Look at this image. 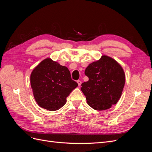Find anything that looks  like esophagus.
Listing matches in <instances>:
<instances>
[{
    "mask_svg": "<svg viewBox=\"0 0 152 152\" xmlns=\"http://www.w3.org/2000/svg\"><path fill=\"white\" fill-rule=\"evenodd\" d=\"M77 83H78V85H79V86H80V85L82 84V82L80 80H77Z\"/></svg>",
    "mask_w": 152,
    "mask_h": 152,
    "instance_id": "obj_1",
    "label": "esophagus"
}]
</instances>
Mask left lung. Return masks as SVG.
I'll use <instances>...</instances> for the list:
<instances>
[{"label":"left lung","mask_w":152,"mask_h":152,"mask_svg":"<svg viewBox=\"0 0 152 152\" xmlns=\"http://www.w3.org/2000/svg\"><path fill=\"white\" fill-rule=\"evenodd\" d=\"M89 80L81 84L87 104L96 110H104L115 104L125 84L122 66L112 58L103 56L85 70Z\"/></svg>","instance_id":"obj_1"}]
</instances>
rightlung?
Returning <instances> with one entry per match:
<instances>
[{
    "label": "right lung",
    "mask_w": 152,
    "mask_h": 152,
    "mask_svg": "<svg viewBox=\"0 0 152 152\" xmlns=\"http://www.w3.org/2000/svg\"><path fill=\"white\" fill-rule=\"evenodd\" d=\"M30 84L36 102L49 111L63 107L68 95L78 86L68 69L50 58L45 59L34 69Z\"/></svg>",
    "instance_id": "1"
}]
</instances>
